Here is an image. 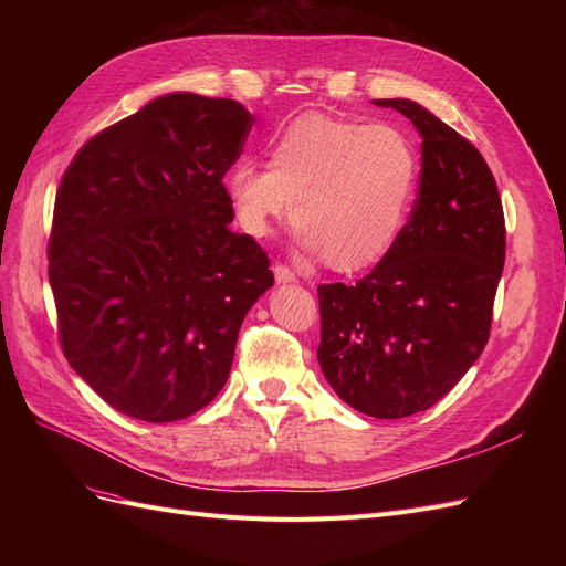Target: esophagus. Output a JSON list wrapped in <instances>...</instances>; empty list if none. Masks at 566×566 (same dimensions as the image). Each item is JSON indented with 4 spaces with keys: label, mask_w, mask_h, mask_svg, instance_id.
Instances as JSON below:
<instances>
[{
    "label": "esophagus",
    "mask_w": 566,
    "mask_h": 566,
    "mask_svg": "<svg viewBox=\"0 0 566 566\" xmlns=\"http://www.w3.org/2000/svg\"><path fill=\"white\" fill-rule=\"evenodd\" d=\"M273 279H276V283H297V276L293 271H290L287 266H283V264H279L276 269H273Z\"/></svg>",
    "instance_id": "34e87169"
}]
</instances>
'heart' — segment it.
I'll return each instance as SVG.
<instances>
[{
  "label": "heart",
  "mask_w": 566,
  "mask_h": 566,
  "mask_svg": "<svg viewBox=\"0 0 566 566\" xmlns=\"http://www.w3.org/2000/svg\"><path fill=\"white\" fill-rule=\"evenodd\" d=\"M418 150L394 125L302 115L269 144V169L235 163L227 198L235 224L266 238L295 219L297 248L354 273L397 245L416 198Z\"/></svg>",
  "instance_id": "b5f03b06"
}]
</instances>
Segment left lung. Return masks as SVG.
Here are the masks:
<instances>
[{
    "mask_svg": "<svg viewBox=\"0 0 566 566\" xmlns=\"http://www.w3.org/2000/svg\"><path fill=\"white\" fill-rule=\"evenodd\" d=\"M418 129V198L397 245L356 285H318V364L370 418L434 406L484 352L505 264V219L486 160L408 98L373 101Z\"/></svg>",
    "mask_w": 566,
    "mask_h": 566,
    "instance_id": "1",
    "label": "left lung"
}]
</instances>
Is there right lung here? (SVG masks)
Returning a JSON list of instances; mask_svg holds the SVG:
<instances>
[{
	"mask_svg": "<svg viewBox=\"0 0 566 566\" xmlns=\"http://www.w3.org/2000/svg\"><path fill=\"white\" fill-rule=\"evenodd\" d=\"M254 117L172 92L84 144L63 175L49 283L67 364L119 413L175 422L227 385L269 256L227 188Z\"/></svg>",
	"mask_w": 566,
	"mask_h": 566,
	"instance_id": "add662e5",
	"label": "right lung"
}]
</instances>
